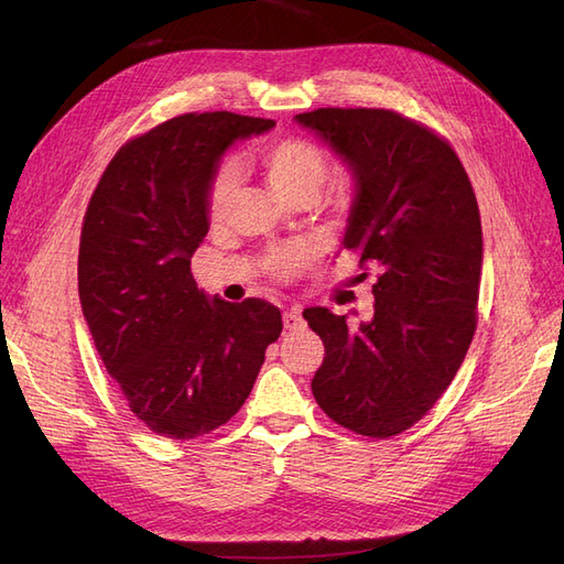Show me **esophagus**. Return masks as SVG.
I'll list each match as a JSON object with an SVG mask.
<instances>
[{
	"label": "esophagus",
	"mask_w": 564,
	"mask_h": 564,
	"mask_svg": "<svg viewBox=\"0 0 564 564\" xmlns=\"http://www.w3.org/2000/svg\"><path fill=\"white\" fill-rule=\"evenodd\" d=\"M282 322H284V329H289V332H296V329H303V317H301V313L296 311V308H292V311H284V315H282Z\"/></svg>",
	"instance_id": "obj_1"
}]
</instances>
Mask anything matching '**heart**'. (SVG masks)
Segmentation results:
<instances>
[{
	"instance_id": "b5f03b06",
	"label": "heart",
	"mask_w": 564,
	"mask_h": 564,
	"mask_svg": "<svg viewBox=\"0 0 564 564\" xmlns=\"http://www.w3.org/2000/svg\"><path fill=\"white\" fill-rule=\"evenodd\" d=\"M261 164L265 178L272 191L286 202H301V199H317L324 181L329 176V162L324 152L301 139H286L278 141L263 150ZM237 176L230 166H224L214 178L209 191V216L220 218L232 202ZM305 263L303 251H278L272 253L270 268L278 270L280 275H292Z\"/></svg>"
}]
</instances>
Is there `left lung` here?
Instances as JSON below:
<instances>
[{
  "instance_id": "1",
  "label": "left lung",
  "mask_w": 564,
  "mask_h": 564,
  "mask_svg": "<svg viewBox=\"0 0 564 564\" xmlns=\"http://www.w3.org/2000/svg\"><path fill=\"white\" fill-rule=\"evenodd\" d=\"M294 122L350 172L344 247L377 272L373 317L355 329L348 315L303 311L324 344L313 395L348 431L398 435L449 388L475 334L482 226L473 185L447 141L392 110L319 108Z\"/></svg>"
}]
</instances>
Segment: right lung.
<instances>
[{"label":"right lung","mask_w":564,"mask_h":564,"mask_svg":"<svg viewBox=\"0 0 564 564\" xmlns=\"http://www.w3.org/2000/svg\"><path fill=\"white\" fill-rule=\"evenodd\" d=\"M272 127L235 112L174 117L119 150L91 195L82 313L129 409L158 435L193 440L230 421L282 334L275 305L212 299L191 272L226 150Z\"/></svg>","instance_id":"1"}]
</instances>
